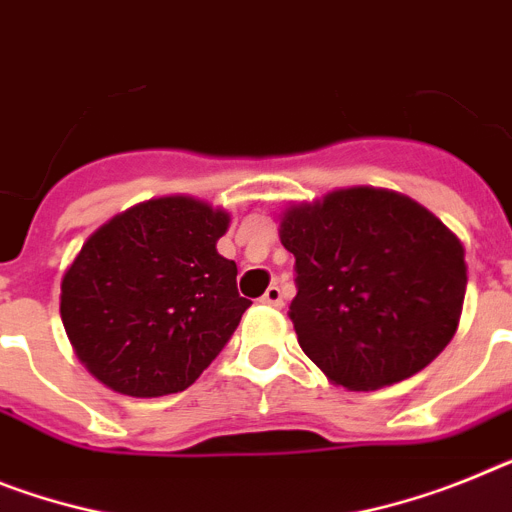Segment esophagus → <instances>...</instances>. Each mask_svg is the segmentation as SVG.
I'll return each mask as SVG.
<instances>
[{"label":"esophagus","mask_w":512,"mask_h":512,"mask_svg":"<svg viewBox=\"0 0 512 512\" xmlns=\"http://www.w3.org/2000/svg\"><path fill=\"white\" fill-rule=\"evenodd\" d=\"M261 303L274 305V308H282V303H285V292H282V287L279 285H269L266 287L264 295H261Z\"/></svg>","instance_id":"esophagus-1"}]
</instances>
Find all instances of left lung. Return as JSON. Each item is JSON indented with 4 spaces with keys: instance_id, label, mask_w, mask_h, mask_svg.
Wrapping results in <instances>:
<instances>
[{
    "instance_id": "8db88e82",
    "label": "left lung",
    "mask_w": 512,
    "mask_h": 512,
    "mask_svg": "<svg viewBox=\"0 0 512 512\" xmlns=\"http://www.w3.org/2000/svg\"><path fill=\"white\" fill-rule=\"evenodd\" d=\"M279 240L298 272L290 305L298 342L336 386L404 381L456 334L464 243L409 196L352 186L290 204Z\"/></svg>"
}]
</instances>
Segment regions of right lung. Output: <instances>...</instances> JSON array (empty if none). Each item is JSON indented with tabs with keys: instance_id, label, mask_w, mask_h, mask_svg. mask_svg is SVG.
<instances>
[{
	"instance_id": "1",
	"label": "right lung",
	"mask_w": 512,
	"mask_h": 512,
	"mask_svg": "<svg viewBox=\"0 0 512 512\" xmlns=\"http://www.w3.org/2000/svg\"><path fill=\"white\" fill-rule=\"evenodd\" d=\"M230 214L194 196L139 202L100 225L61 277L74 355L111 391L178 393L209 368L251 300L217 253Z\"/></svg>"
}]
</instances>
